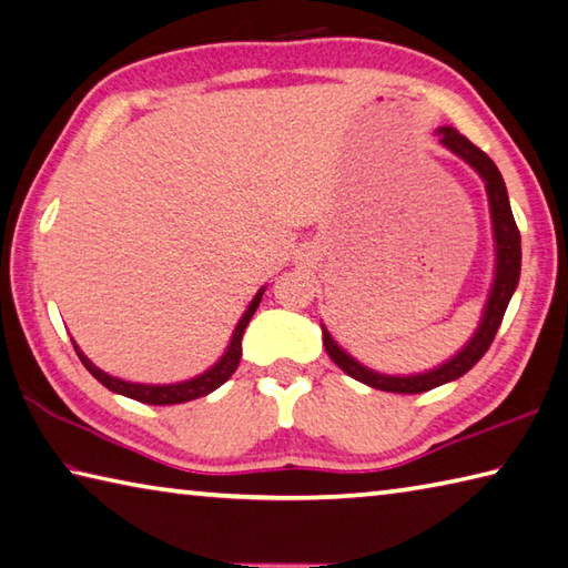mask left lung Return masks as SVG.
Listing matches in <instances>:
<instances>
[{"label":"left lung","mask_w":568,"mask_h":568,"mask_svg":"<svg viewBox=\"0 0 568 568\" xmlns=\"http://www.w3.org/2000/svg\"><path fill=\"white\" fill-rule=\"evenodd\" d=\"M436 135L440 144L453 154L470 164L473 170L483 176L485 182V192H487V204H490V219H493V239H495V277L490 285V293H487L485 307L480 322H477V329L473 332V337L463 344V349L453 354L450 359H446L438 366H433L428 372H418V374H382L374 372L369 366H364L352 357L347 349H342L337 339L329 335L327 327L322 325V342H325V349L329 354V359L335 362L342 372H347L352 379H357L372 388H382V392H394V394H424L430 392V388L443 386L448 382L460 379L463 374H468L473 366L483 359V354L490 347L499 322L505 317V310L513 300L517 283H519V271H521V241H519V231L513 216V206H509V196H507V186L503 174H499L497 164L487 158L483 150H477L475 144L460 135L455 128H438Z\"/></svg>","instance_id":"1"}]
</instances>
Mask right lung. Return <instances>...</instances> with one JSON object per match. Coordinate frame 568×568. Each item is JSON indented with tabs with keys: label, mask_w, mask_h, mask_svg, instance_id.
I'll list each match as a JSON object with an SVG mask.
<instances>
[{
	"label": "right lung",
	"mask_w": 568,
	"mask_h": 568,
	"mask_svg": "<svg viewBox=\"0 0 568 568\" xmlns=\"http://www.w3.org/2000/svg\"><path fill=\"white\" fill-rule=\"evenodd\" d=\"M265 293V285L261 287L258 293L253 295L251 305L246 307V313L241 315L239 325L233 327V335L229 339V347L226 352L221 354V357L216 359V364H211L206 372L192 376V379L186 382H174V384H140V382H125V379H118V376H110L108 372L98 369V366L85 357V354L81 352V347L73 342L75 347V354L78 359L83 362V366L88 372H91L95 379L103 384L105 388H110L113 394H120V396H128V398H135V402L140 404H150V406H170V404H184V402H194V398L199 396H206L211 392H216V388L229 382V376L236 372V366L241 362V339H243V332H246L248 322L255 313V307L261 305V297Z\"/></svg>",
	"instance_id": "obj_1"
}]
</instances>
